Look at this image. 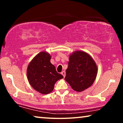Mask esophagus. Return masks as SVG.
Segmentation results:
<instances>
[{
    "label": "esophagus",
    "mask_w": 123,
    "mask_h": 123,
    "mask_svg": "<svg viewBox=\"0 0 123 123\" xmlns=\"http://www.w3.org/2000/svg\"><path fill=\"white\" fill-rule=\"evenodd\" d=\"M61 74L63 76V77L64 78V77H65V76H66V72H65V71H62L61 72Z\"/></svg>",
    "instance_id": "34e87169"
}]
</instances>
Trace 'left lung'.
<instances>
[{
  "label": "left lung",
  "mask_w": 123,
  "mask_h": 123,
  "mask_svg": "<svg viewBox=\"0 0 123 123\" xmlns=\"http://www.w3.org/2000/svg\"><path fill=\"white\" fill-rule=\"evenodd\" d=\"M69 60L64 79L74 91H84L91 87L96 79L97 64L91 56L84 51H74Z\"/></svg>",
  "instance_id": "obj_1"
}]
</instances>
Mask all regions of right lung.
<instances>
[{
  "label": "right lung",
  "instance_id": "1",
  "mask_svg": "<svg viewBox=\"0 0 123 123\" xmlns=\"http://www.w3.org/2000/svg\"><path fill=\"white\" fill-rule=\"evenodd\" d=\"M51 55L45 51L36 55L29 63L26 74L29 84L35 90L42 94L53 91L57 80L63 78L50 62Z\"/></svg>",
  "mask_w": 123,
  "mask_h": 123
}]
</instances>
